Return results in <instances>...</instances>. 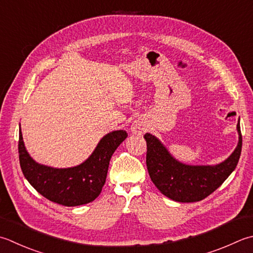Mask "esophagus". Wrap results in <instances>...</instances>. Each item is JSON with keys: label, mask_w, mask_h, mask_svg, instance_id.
<instances>
[{"label": "esophagus", "mask_w": 253, "mask_h": 253, "mask_svg": "<svg viewBox=\"0 0 253 253\" xmlns=\"http://www.w3.org/2000/svg\"><path fill=\"white\" fill-rule=\"evenodd\" d=\"M131 130H132V132H135V133H142L143 128L141 126V124H139L138 122H135L131 126Z\"/></svg>", "instance_id": "esophagus-1"}]
</instances>
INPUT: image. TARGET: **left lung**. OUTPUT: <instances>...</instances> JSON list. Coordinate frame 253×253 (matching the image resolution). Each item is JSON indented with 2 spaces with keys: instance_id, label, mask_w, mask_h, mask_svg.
<instances>
[{
  "instance_id": "obj_1",
  "label": "left lung",
  "mask_w": 253,
  "mask_h": 253,
  "mask_svg": "<svg viewBox=\"0 0 253 253\" xmlns=\"http://www.w3.org/2000/svg\"><path fill=\"white\" fill-rule=\"evenodd\" d=\"M237 130L239 141L235 151L224 162L216 166L181 163L170 155L158 138L146 133L143 136L147 141L146 163L153 184L163 195L175 202L192 203L204 200L218 189L236 169L242 147L239 122Z\"/></svg>"
}]
</instances>
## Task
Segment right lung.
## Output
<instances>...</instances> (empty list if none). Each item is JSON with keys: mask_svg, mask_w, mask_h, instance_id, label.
I'll list each match as a JSON object with an SVG mask.
<instances>
[{"mask_svg": "<svg viewBox=\"0 0 253 253\" xmlns=\"http://www.w3.org/2000/svg\"><path fill=\"white\" fill-rule=\"evenodd\" d=\"M125 130L104 136L95 150L81 165L67 169L39 165L28 155L19 128L18 155L24 176L39 194L64 206L87 204L100 195L114 151L127 138Z\"/></svg>", "mask_w": 253, "mask_h": 253, "instance_id": "1", "label": "right lung"}]
</instances>
